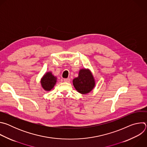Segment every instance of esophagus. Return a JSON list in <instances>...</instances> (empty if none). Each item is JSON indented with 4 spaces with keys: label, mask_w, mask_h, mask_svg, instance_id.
<instances>
[{
    "label": "esophagus",
    "mask_w": 147,
    "mask_h": 147,
    "mask_svg": "<svg viewBox=\"0 0 147 147\" xmlns=\"http://www.w3.org/2000/svg\"><path fill=\"white\" fill-rule=\"evenodd\" d=\"M63 80H64L65 82H69L70 81V79L69 78H65Z\"/></svg>",
    "instance_id": "1"
}]
</instances>
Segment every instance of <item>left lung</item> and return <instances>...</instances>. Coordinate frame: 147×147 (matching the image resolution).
I'll use <instances>...</instances> for the list:
<instances>
[{
	"label": "left lung",
	"instance_id": "left-lung-1",
	"mask_svg": "<svg viewBox=\"0 0 147 147\" xmlns=\"http://www.w3.org/2000/svg\"><path fill=\"white\" fill-rule=\"evenodd\" d=\"M73 84L77 91L81 94L90 93L95 86V80L89 69H81L78 76L73 80Z\"/></svg>",
	"mask_w": 147,
	"mask_h": 147
}]
</instances>
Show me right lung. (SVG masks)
Wrapping results in <instances>:
<instances>
[{
    "label": "right lung",
    "mask_w": 147,
    "mask_h": 147,
    "mask_svg": "<svg viewBox=\"0 0 147 147\" xmlns=\"http://www.w3.org/2000/svg\"><path fill=\"white\" fill-rule=\"evenodd\" d=\"M57 82V77L52 74L51 71H48L44 74L40 79V84L42 88L48 92L52 90Z\"/></svg>",
    "instance_id": "obj_1"
}]
</instances>
